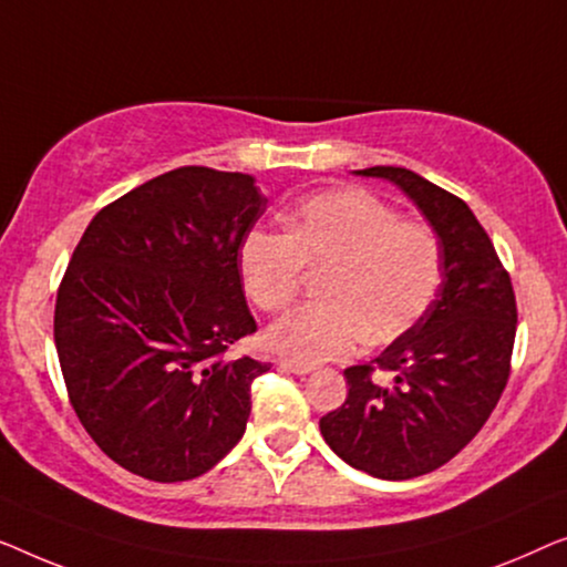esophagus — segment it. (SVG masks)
<instances>
[{"label":"esophagus","instance_id":"obj_1","mask_svg":"<svg viewBox=\"0 0 567 567\" xmlns=\"http://www.w3.org/2000/svg\"><path fill=\"white\" fill-rule=\"evenodd\" d=\"M277 367H280V370H285V372H292V374H310L313 372V367H308V364H300V362H292V360H277Z\"/></svg>","mask_w":567,"mask_h":567}]
</instances>
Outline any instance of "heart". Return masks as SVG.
I'll list each match as a JSON object with an SVG mask.
<instances>
[{
    "instance_id": "obj_1",
    "label": "heart",
    "mask_w": 567,
    "mask_h": 567,
    "mask_svg": "<svg viewBox=\"0 0 567 567\" xmlns=\"http://www.w3.org/2000/svg\"><path fill=\"white\" fill-rule=\"evenodd\" d=\"M287 236L251 230L241 246V277L261 310H282L306 267H326L323 302L295 308L269 326L267 344L292 362L347 357L362 339L385 344L432 306L442 282L440 238L424 223L364 189L310 195L285 215Z\"/></svg>"
}]
</instances>
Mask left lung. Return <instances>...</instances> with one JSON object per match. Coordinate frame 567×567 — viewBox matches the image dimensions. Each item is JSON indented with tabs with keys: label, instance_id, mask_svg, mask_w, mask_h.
I'll return each instance as SVG.
<instances>
[{
	"label": "left lung",
	"instance_id": "obj_1",
	"mask_svg": "<svg viewBox=\"0 0 567 567\" xmlns=\"http://www.w3.org/2000/svg\"><path fill=\"white\" fill-rule=\"evenodd\" d=\"M357 174L411 197L440 238L442 282L426 313L378 360L344 370L347 401L318 426L347 465L409 481L450 462L496 409L512 367L516 298L467 203L403 166ZM374 365L394 372L393 386L371 380Z\"/></svg>",
	"mask_w": 567,
	"mask_h": 567
}]
</instances>
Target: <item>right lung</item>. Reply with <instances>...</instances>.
<instances>
[{
  "instance_id": "obj_1",
  "label": "right lung",
  "mask_w": 567,
  "mask_h": 567,
  "mask_svg": "<svg viewBox=\"0 0 567 567\" xmlns=\"http://www.w3.org/2000/svg\"><path fill=\"white\" fill-rule=\"evenodd\" d=\"M265 210L249 174L179 166L102 207L74 249L55 352L86 434L131 473L193 481L244 436L269 364L226 352L257 331L238 251Z\"/></svg>"
}]
</instances>
